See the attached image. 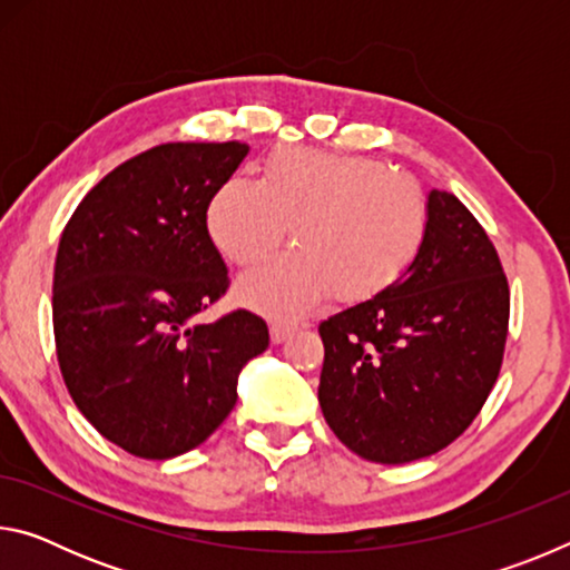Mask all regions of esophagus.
<instances>
[{"mask_svg":"<svg viewBox=\"0 0 570 570\" xmlns=\"http://www.w3.org/2000/svg\"><path fill=\"white\" fill-rule=\"evenodd\" d=\"M294 332H296L294 324L274 322V324H272V342H274V344H284Z\"/></svg>","mask_w":570,"mask_h":570,"instance_id":"esophagus-1","label":"esophagus"}]
</instances>
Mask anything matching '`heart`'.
<instances>
[{"label":"heart","mask_w":570,"mask_h":570,"mask_svg":"<svg viewBox=\"0 0 570 570\" xmlns=\"http://www.w3.org/2000/svg\"><path fill=\"white\" fill-rule=\"evenodd\" d=\"M208 234L240 268L264 264L292 228L294 250L240 282L246 304L298 316L334 292L342 304L377 298L420 262L430 206L417 183L374 158L292 148L262 180L228 178L208 204Z\"/></svg>","instance_id":"heart-1"}]
</instances>
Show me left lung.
<instances>
[{
	"label": "left lung",
	"instance_id": "8db88e82",
	"mask_svg": "<svg viewBox=\"0 0 570 570\" xmlns=\"http://www.w3.org/2000/svg\"><path fill=\"white\" fill-rule=\"evenodd\" d=\"M428 206L430 236L412 272L320 324L324 420L382 465L458 440L503 364L510 292L498 250L452 193L432 188Z\"/></svg>",
	"mask_w": 570,
	"mask_h": 570
}]
</instances>
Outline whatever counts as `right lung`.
<instances>
[{
    "mask_svg": "<svg viewBox=\"0 0 570 570\" xmlns=\"http://www.w3.org/2000/svg\"><path fill=\"white\" fill-rule=\"evenodd\" d=\"M246 142H166L125 160L65 226L52 324L67 390L102 438L168 460L214 435L268 346L250 312L196 316L228 288L206 210Z\"/></svg>",
    "mask_w": 570,
    "mask_h": 570,
    "instance_id": "right-lung-1",
    "label": "right lung"
}]
</instances>
